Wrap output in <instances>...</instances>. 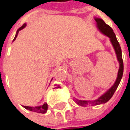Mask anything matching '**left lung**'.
Listing matches in <instances>:
<instances>
[{
	"label": "left lung",
	"instance_id": "obj_1",
	"mask_svg": "<svg viewBox=\"0 0 130 130\" xmlns=\"http://www.w3.org/2000/svg\"><path fill=\"white\" fill-rule=\"evenodd\" d=\"M95 20L97 23V26L99 28V29L103 33L104 35L107 36L108 37H110V41L113 45V48L115 49L116 54L117 55V58H118V62H119V70H118V76L116 81L115 82V84L110 88L104 95H102L101 97H99L98 99H96L95 101H82V100H78L76 99V103L78 104L80 106H83L85 107L88 104H95V105H98V104H101L106 103L107 102H108L112 96L113 95L114 93L116 92V89L118 88V85L121 82V79L122 78L123 76V72H124V63H123V59H122V54H121V46L119 45V42H118L116 37L115 33L113 32V30L112 29L110 26L107 25L103 20L100 19V18H95Z\"/></svg>",
	"mask_w": 130,
	"mask_h": 130
}]
</instances>
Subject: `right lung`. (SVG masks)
<instances>
[{"mask_svg": "<svg viewBox=\"0 0 130 130\" xmlns=\"http://www.w3.org/2000/svg\"><path fill=\"white\" fill-rule=\"evenodd\" d=\"M26 26V24H23L22 26L18 30V31H17V34L15 35V37H14V40H13V41L16 39V37H17V36H18V33L19 32V31H20L21 29H23V28H25ZM23 107L24 108H26L27 110H28L30 111H33V112H39V113H45L46 112V111L48 110V104L47 103H45L42 106H40V107H28V106H23Z\"/></svg>", "mask_w": 130, "mask_h": 130, "instance_id": "1", "label": "right lung"}]
</instances>
